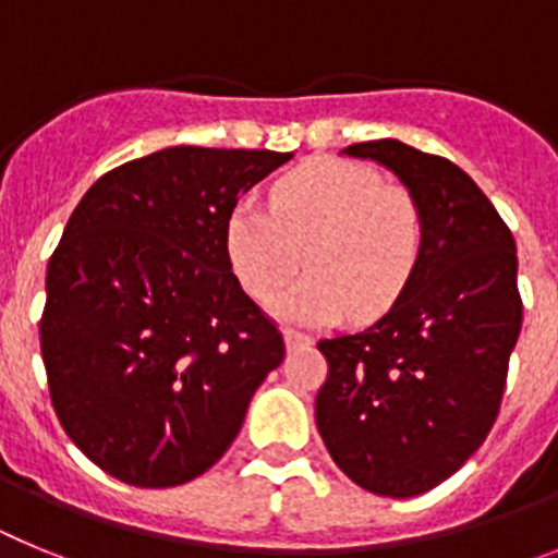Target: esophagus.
I'll return each instance as SVG.
<instances>
[{"instance_id": "34e87169", "label": "esophagus", "mask_w": 558, "mask_h": 558, "mask_svg": "<svg viewBox=\"0 0 558 558\" xmlns=\"http://www.w3.org/2000/svg\"><path fill=\"white\" fill-rule=\"evenodd\" d=\"M313 343V338L304 332H295V329H284V347H288V352H293V349H302V347H310Z\"/></svg>"}]
</instances>
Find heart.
Returning <instances> with one entry per match:
<instances>
[{
	"instance_id": "1",
	"label": "heart",
	"mask_w": 558,
	"mask_h": 558,
	"mask_svg": "<svg viewBox=\"0 0 558 558\" xmlns=\"http://www.w3.org/2000/svg\"><path fill=\"white\" fill-rule=\"evenodd\" d=\"M270 208L254 201L226 220V254L240 284L268 299L302 268L310 276L270 302L279 322L322 327L352 310L368 322L397 302L416 270L425 223L413 195L368 167L318 159L276 181Z\"/></svg>"
}]
</instances>
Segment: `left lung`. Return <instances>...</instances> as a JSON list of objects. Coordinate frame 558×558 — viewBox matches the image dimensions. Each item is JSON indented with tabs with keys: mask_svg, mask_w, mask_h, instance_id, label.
I'll use <instances>...</instances> for the list:
<instances>
[{
	"mask_svg": "<svg viewBox=\"0 0 558 558\" xmlns=\"http://www.w3.org/2000/svg\"><path fill=\"white\" fill-rule=\"evenodd\" d=\"M340 153L402 181L425 243L379 322L318 343L329 374L315 425L349 481L383 497H416L456 475L495 425L522 327L517 245L452 161L399 140Z\"/></svg>",
	"mask_w": 558,
	"mask_h": 558,
	"instance_id": "left-lung-1",
	"label": "left lung"
}]
</instances>
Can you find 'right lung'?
Here are the masks:
<instances>
[{
    "instance_id": "obj_1",
    "label": "right lung",
    "mask_w": 558,
    "mask_h": 558,
    "mask_svg": "<svg viewBox=\"0 0 558 558\" xmlns=\"http://www.w3.org/2000/svg\"><path fill=\"white\" fill-rule=\"evenodd\" d=\"M293 153L165 147L88 186L47 265L41 357L66 436L117 481L204 475L284 357L231 274L236 198Z\"/></svg>"
}]
</instances>
